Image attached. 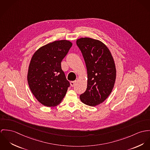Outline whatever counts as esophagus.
<instances>
[{"label":"esophagus","mask_w":150,"mask_h":150,"mask_svg":"<svg viewBox=\"0 0 150 150\" xmlns=\"http://www.w3.org/2000/svg\"><path fill=\"white\" fill-rule=\"evenodd\" d=\"M76 81H72V82H70V84H71V86H72V87H74V85L75 84V83H76Z\"/></svg>","instance_id":"esophagus-1"}]
</instances>
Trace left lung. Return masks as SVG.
Segmentation results:
<instances>
[{"mask_svg": "<svg viewBox=\"0 0 150 150\" xmlns=\"http://www.w3.org/2000/svg\"><path fill=\"white\" fill-rule=\"evenodd\" d=\"M87 71V86L80 96L84 104L94 106L102 103L111 93L116 78L113 58L108 47L101 41L91 38L76 41Z\"/></svg>", "mask_w": 150, "mask_h": 150, "instance_id": "8db88e82", "label": "left lung"}]
</instances>
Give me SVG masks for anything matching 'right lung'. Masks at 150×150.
<instances>
[{
  "label": "right lung",
  "mask_w": 150,
  "mask_h": 150,
  "mask_svg": "<svg viewBox=\"0 0 150 150\" xmlns=\"http://www.w3.org/2000/svg\"><path fill=\"white\" fill-rule=\"evenodd\" d=\"M72 45L67 40L55 41L40 48L32 57L28 82L35 98L44 106H57L66 94L70 84L61 62Z\"/></svg>",
  "instance_id": "right-lung-1"
}]
</instances>
